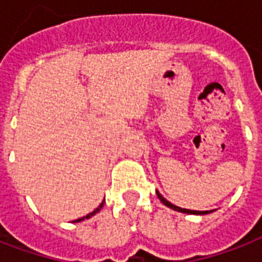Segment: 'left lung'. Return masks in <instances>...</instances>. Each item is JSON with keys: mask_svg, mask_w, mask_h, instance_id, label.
<instances>
[{"mask_svg": "<svg viewBox=\"0 0 262 262\" xmlns=\"http://www.w3.org/2000/svg\"><path fill=\"white\" fill-rule=\"evenodd\" d=\"M156 194H158L159 200L163 202V204H165L166 207L171 208V209H174V211H177V212H183V213H191V215H207V213H209V211H191V209H186V208L176 207V205H173L171 202L167 201L165 196H162V194H159V191H156Z\"/></svg>", "mask_w": 262, "mask_h": 262, "instance_id": "obj_1", "label": "left lung"}]
</instances>
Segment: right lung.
<instances>
[{
  "mask_svg": "<svg viewBox=\"0 0 262 262\" xmlns=\"http://www.w3.org/2000/svg\"><path fill=\"white\" fill-rule=\"evenodd\" d=\"M103 204H104V201H103L102 204H100V205H99V207H97L96 209H95V211H93V212H91V213H88L86 216H83V217H79V219H76V221H74V222H81V221H85V219H89V217H92V216H93V215H96L97 212H99V211H100V209H102Z\"/></svg>",
  "mask_w": 262,
  "mask_h": 262,
  "instance_id": "right-lung-1",
  "label": "right lung"
}]
</instances>
